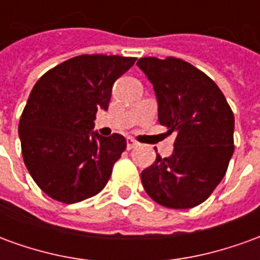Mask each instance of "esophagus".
Wrapping results in <instances>:
<instances>
[{
  "label": "esophagus",
  "mask_w": 260,
  "mask_h": 260,
  "mask_svg": "<svg viewBox=\"0 0 260 260\" xmlns=\"http://www.w3.org/2000/svg\"><path fill=\"white\" fill-rule=\"evenodd\" d=\"M136 145H138V142H136L134 138H126V149H128V150L134 149Z\"/></svg>",
  "instance_id": "obj_1"
}]
</instances>
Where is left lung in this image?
<instances>
[{
  "label": "left lung",
  "mask_w": 260,
  "mask_h": 260,
  "mask_svg": "<svg viewBox=\"0 0 260 260\" xmlns=\"http://www.w3.org/2000/svg\"><path fill=\"white\" fill-rule=\"evenodd\" d=\"M136 65L152 82L158 122L177 134L173 154H157L142 171L143 188L161 206H198L225 175L234 152V114L218 86L184 59L145 57Z\"/></svg>",
  "instance_id": "left-lung-1"
}]
</instances>
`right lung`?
<instances>
[{
    "label": "right lung",
    "mask_w": 260,
    "mask_h": 260,
    "mask_svg": "<svg viewBox=\"0 0 260 260\" xmlns=\"http://www.w3.org/2000/svg\"><path fill=\"white\" fill-rule=\"evenodd\" d=\"M134 57L83 54L47 71L31 89L19 121L22 156L46 195L76 203L106 186L126 149L122 135L93 132L97 110H107L115 80Z\"/></svg>",
    "instance_id": "1"
}]
</instances>
